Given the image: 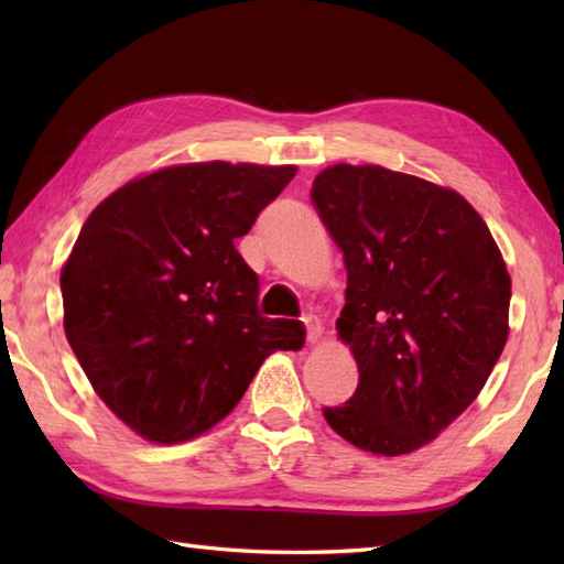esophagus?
<instances>
[{
  "label": "esophagus",
  "instance_id": "esophagus-1",
  "mask_svg": "<svg viewBox=\"0 0 564 564\" xmlns=\"http://www.w3.org/2000/svg\"><path fill=\"white\" fill-rule=\"evenodd\" d=\"M305 337L310 344H315L322 337V325L315 317H305Z\"/></svg>",
  "mask_w": 564,
  "mask_h": 564
}]
</instances>
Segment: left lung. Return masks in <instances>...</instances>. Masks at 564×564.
Masks as SVG:
<instances>
[{"label":"left lung","mask_w":564,"mask_h":564,"mask_svg":"<svg viewBox=\"0 0 564 564\" xmlns=\"http://www.w3.org/2000/svg\"><path fill=\"white\" fill-rule=\"evenodd\" d=\"M313 200L349 273L337 329L358 364L356 392L322 414L356 448L412 453L473 404L505 351V259L470 203L419 176L334 164Z\"/></svg>","instance_id":"1"}]
</instances>
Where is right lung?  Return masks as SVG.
<instances>
[{
    "label": "right lung",
    "mask_w": 564,
    "mask_h": 564,
    "mask_svg": "<svg viewBox=\"0 0 564 564\" xmlns=\"http://www.w3.org/2000/svg\"><path fill=\"white\" fill-rule=\"evenodd\" d=\"M295 166L203 162L130 182L97 206L59 275L65 334L106 406L142 438L188 441L235 410L295 319L259 315L235 247Z\"/></svg>",
    "instance_id": "right-lung-1"
}]
</instances>
